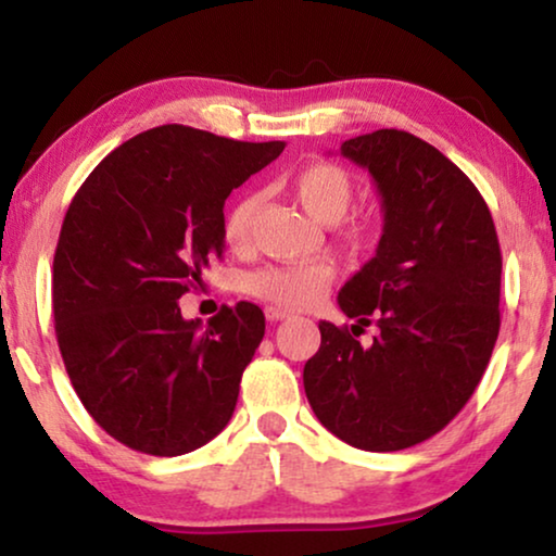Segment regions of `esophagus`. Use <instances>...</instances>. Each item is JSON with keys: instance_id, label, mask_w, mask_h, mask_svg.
<instances>
[{"instance_id": "obj_1", "label": "esophagus", "mask_w": 556, "mask_h": 556, "mask_svg": "<svg viewBox=\"0 0 556 556\" xmlns=\"http://www.w3.org/2000/svg\"><path fill=\"white\" fill-rule=\"evenodd\" d=\"M265 318H268V321H286V318H291V311L268 306L265 308Z\"/></svg>"}]
</instances>
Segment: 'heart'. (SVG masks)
<instances>
[{
	"label": "heart",
	"mask_w": 556,
	"mask_h": 556,
	"mask_svg": "<svg viewBox=\"0 0 556 556\" xmlns=\"http://www.w3.org/2000/svg\"><path fill=\"white\" fill-rule=\"evenodd\" d=\"M291 189L303 210L318 223H337L346 215L349 204L354 200V179L344 166L333 162H314L293 174ZM261 207V197L242 194L238 202L227 210L223 235L232 250L248 248L253 223ZM349 238L364 240L369 232L367 223H352L346 227ZM337 278V268L329 261L268 265V268L253 270L242 280L245 293L255 299L268 301L273 306L283 308H308L321 299L331 280Z\"/></svg>",
	"instance_id": "b5f03b06"
}]
</instances>
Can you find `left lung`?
I'll return each mask as SVG.
<instances>
[{
    "instance_id": "left-lung-1",
    "label": "left lung",
    "mask_w": 556,
    "mask_h": 556,
    "mask_svg": "<svg viewBox=\"0 0 556 556\" xmlns=\"http://www.w3.org/2000/svg\"><path fill=\"white\" fill-rule=\"evenodd\" d=\"M382 194L377 255L346 280L352 331L318 324L303 367L326 430L371 453L405 451L445 428L476 392L501 326V248L473 181L428 141L379 128L341 143ZM375 323L371 348L356 330Z\"/></svg>"
}]
</instances>
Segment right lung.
<instances>
[{
	"label": "right lung",
	"instance_id": "right-lung-1",
	"mask_svg": "<svg viewBox=\"0 0 556 556\" xmlns=\"http://www.w3.org/2000/svg\"><path fill=\"white\" fill-rule=\"evenodd\" d=\"M283 149L166 124L75 192L52 261L55 337L83 407L131 451L185 455L230 422L263 311L240 301L202 326L179 299L223 257L227 197Z\"/></svg>",
	"mask_w": 556,
	"mask_h": 556
}]
</instances>
